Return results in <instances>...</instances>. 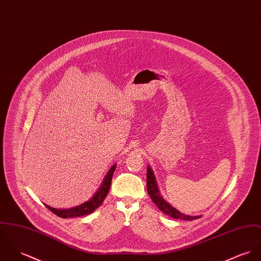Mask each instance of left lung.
<instances>
[{"label": "left lung", "instance_id": "1", "mask_svg": "<svg viewBox=\"0 0 261 261\" xmlns=\"http://www.w3.org/2000/svg\"><path fill=\"white\" fill-rule=\"evenodd\" d=\"M147 191H148V194L150 195L152 201L156 204V206L163 213L171 216L172 218L191 221V220H194V219H197V218L200 217V216L185 215V214L181 213L180 211H178L177 209L173 208L171 205H169V203L166 202L159 193V190H158V187H157V184H156V181H155L154 174L152 172L150 167H147Z\"/></svg>", "mask_w": 261, "mask_h": 261}]
</instances>
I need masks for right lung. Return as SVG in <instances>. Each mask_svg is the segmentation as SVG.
<instances>
[{"instance_id": "obj_1", "label": "right lung", "mask_w": 261, "mask_h": 261, "mask_svg": "<svg viewBox=\"0 0 261 261\" xmlns=\"http://www.w3.org/2000/svg\"><path fill=\"white\" fill-rule=\"evenodd\" d=\"M116 165H113L110 170L108 171V173L106 175L101 187L99 188V190L96 192V194L89 200L86 201L79 206L73 207V208H69V209H56L53 208L51 206H47V208L49 210H51L54 214L58 215L61 218H72V217H80V216H84L92 213L93 211H95L102 203L104 201L105 197L107 196L110 186H111V181H112V177L115 171Z\"/></svg>"}]
</instances>
